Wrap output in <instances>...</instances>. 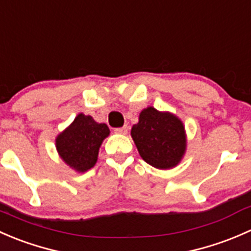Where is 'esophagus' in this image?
I'll list each match as a JSON object with an SVG mask.
<instances>
[{"instance_id": "1", "label": "esophagus", "mask_w": 251, "mask_h": 251, "mask_svg": "<svg viewBox=\"0 0 251 251\" xmlns=\"http://www.w3.org/2000/svg\"><path fill=\"white\" fill-rule=\"evenodd\" d=\"M127 126H123V127H119V128H115V133H120V135H126L127 133Z\"/></svg>"}]
</instances>
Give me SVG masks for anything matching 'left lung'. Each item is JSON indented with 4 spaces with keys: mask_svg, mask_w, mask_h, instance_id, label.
<instances>
[{
    "mask_svg": "<svg viewBox=\"0 0 251 251\" xmlns=\"http://www.w3.org/2000/svg\"><path fill=\"white\" fill-rule=\"evenodd\" d=\"M131 137L142 159L161 170L178 165L186 153L183 123L169 111L153 107L142 110L138 123L131 128Z\"/></svg>",
    "mask_w": 251,
    "mask_h": 251,
    "instance_id": "obj_1",
    "label": "left lung"
}]
</instances>
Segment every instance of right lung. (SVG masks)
Returning a JSON list of instances; mask_svg holds the SVG:
<instances>
[{
    "instance_id": "right-lung-1",
    "label": "right lung",
    "mask_w": 251,
    "mask_h": 251,
    "mask_svg": "<svg viewBox=\"0 0 251 251\" xmlns=\"http://www.w3.org/2000/svg\"><path fill=\"white\" fill-rule=\"evenodd\" d=\"M110 131L105 124H98L92 116L80 113L75 120L55 138L60 158L77 173L95 166L100 147Z\"/></svg>"
}]
</instances>
